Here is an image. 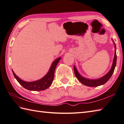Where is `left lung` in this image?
<instances>
[{"mask_svg": "<svg viewBox=\"0 0 124 124\" xmlns=\"http://www.w3.org/2000/svg\"><path fill=\"white\" fill-rule=\"evenodd\" d=\"M112 40L114 43V45H115V56H114L113 63H112V67H111V69L109 70V71L108 72V73L104 75V76L97 79H89V78H85V77L82 76V75L78 72V70H77L76 67H75V65L74 66V70L75 76H76V78L78 79V81L81 82V83L84 84V85L90 86V87L98 86L106 83V82L108 81V80L111 78V76H112L114 70H115L116 65V62H117V54H116V43H115V42H114L113 39H112Z\"/></svg>", "mask_w": 124, "mask_h": 124, "instance_id": "8db88e82", "label": "left lung"}]
</instances>
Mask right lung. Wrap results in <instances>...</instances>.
Masks as SVG:
<instances>
[{
	"instance_id": "right-lung-1",
	"label": "right lung",
	"mask_w": 124,
	"mask_h": 124,
	"mask_svg": "<svg viewBox=\"0 0 124 124\" xmlns=\"http://www.w3.org/2000/svg\"><path fill=\"white\" fill-rule=\"evenodd\" d=\"M61 59V57H58L53 62L50 67L49 71L44 77L38 81L33 82H26L21 79L17 76L12 70L14 77L19 84H21L24 88L31 91H42L45 90L51 85L54 78V72L58 63Z\"/></svg>"
}]
</instances>
